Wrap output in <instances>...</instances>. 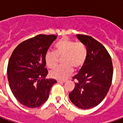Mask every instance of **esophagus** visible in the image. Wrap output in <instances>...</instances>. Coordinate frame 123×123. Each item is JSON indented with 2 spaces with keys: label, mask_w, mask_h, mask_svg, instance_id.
<instances>
[{
  "label": "esophagus",
  "mask_w": 123,
  "mask_h": 123,
  "mask_svg": "<svg viewBox=\"0 0 123 123\" xmlns=\"http://www.w3.org/2000/svg\"><path fill=\"white\" fill-rule=\"evenodd\" d=\"M57 83H65V81H62V80H57Z\"/></svg>",
  "instance_id": "1"
}]
</instances>
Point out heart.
<instances>
[{
    "label": "heart",
    "mask_w": 123,
    "mask_h": 123,
    "mask_svg": "<svg viewBox=\"0 0 123 123\" xmlns=\"http://www.w3.org/2000/svg\"><path fill=\"white\" fill-rule=\"evenodd\" d=\"M55 52L46 51L44 56L45 62L49 68L55 66L59 57H63L62 62L64 65L57 66L50 71L51 77L64 80L70 76L74 69L80 68L87 57L86 46L81 42H75L68 39H62L55 46Z\"/></svg>",
    "instance_id": "1"
}]
</instances>
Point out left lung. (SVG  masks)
I'll list each match as a JSON object with an SVG mask.
<instances>
[{"label":"left lung","instance_id":"obj_1","mask_svg":"<svg viewBox=\"0 0 123 123\" xmlns=\"http://www.w3.org/2000/svg\"><path fill=\"white\" fill-rule=\"evenodd\" d=\"M77 37L86 46L87 57L73 77L77 82L69 98L74 105L86 110L98 105L106 97L112 81L113 66L109 53L99 42L86 35Z\"/></svg>","mask_w":123,"mask_h":123}]
</instances>
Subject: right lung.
<instances>
[{"instance_id":"add662e5","label":"right lung","mask_w":123,"mask_h":123,"mask_svg":"<svg viewBox=\"0 0 123 123\" xmlns=\"http://www.w3.org/2000/svg\"><path fill=\"white\" fill-rule=\"evenodd\" d=\"M55 35H37L21 42L13 51L7 66V77L13 96L25 106L36 108L44 103L50 88L57 83L45 79L48 70L44 56Z\"/></svg>"}]
</instances>
